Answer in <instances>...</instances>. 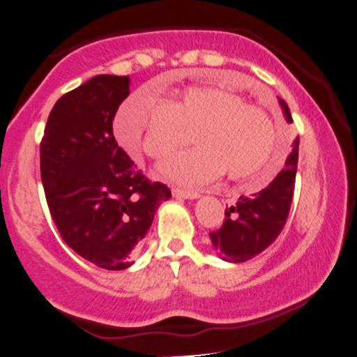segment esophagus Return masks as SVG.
I'll return each instance as SVG.
<instances>
[{
	"label": "esophagus",
	"mask_w": 357,
	"mask_h": 357,
	"mask_svg": "<svg viewBox=\"0 0 357 357\" xmlns=\"http://www.w3.org/2000/svg\"><path fill=\"white\" fill-rule=\"evenodd\" d=\"M172 194H174L175 197H178V199H197V197H199V192L183 190V188H178V187L172 188Z\"/></svg>",
	"instance_id": "34e87169"
}]
</instances>
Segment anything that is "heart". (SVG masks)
<instances>
[{
  "label": "heart",
  "instance_id": "heart-1",
  "mask_svg": "<svg viewBox=\"0 0 357 357\" xmlns=\"http://www.w3.org/2000/svg\"><path fill=\"white\" fill-rule=\"evenodd\" d=\"M116 138L130 153L162 160L192 133L195 149L175 155L160 167L177 185L197 188L220 177L245 180L269 167L278 149V123L261 105L220 86H192L158 103L145 91L121 105Z\"/></svg>",
  "mask_w": 357,
  "mask_h": 357
}]
</instances>
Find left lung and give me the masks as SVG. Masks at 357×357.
Wrapping results in <instances>:
<instances>
[{"mask_svg":"<svg viewBox=\"0 0 357 357\" xmlns=\"http://www.w3.org/2000/svg\"><path fill=\"white\" fill-rule=\"evenodd\" d=\"M284 116L291 123L292 115L287 103L279 98ZM299 137L292 144L286 167L264 190L252 197H241L234 207L225 208L220 229L212 230L213 249L227 262H245L266 250L286 225L292 197H294Z\"/></svg>","mask_w":357,"mask_h":357,"instance_id":"obj_1","label":"left lung"}]
</instances>
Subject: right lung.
Returning <instances> with one entry per match:
<instances>
[{
	"instance_id": "1",
	"label": "right lung",
	"mask_w": 357,
	"mask_h": 357,
	"mask_svg": "<svg viewBox=\"0 0 357 357\" xmlns=\"http://www.w3.org/2000/svg\"><path fill=\"white\" fill-rule=\"evenodd\" d=\"M130 77L96 75L54 103L40 144L46 202L65 244L107 271L132 266L162 202V182L137 169L113 137Z\"/></svg>"
}]
</instances>
